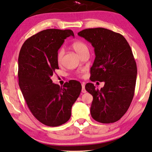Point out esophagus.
<instances>
[{
  "mask_svg": "<svg viewBox=\"0 0 152 152\" xmlns=\"http://www.w3.org/2000/svg\"><path fill=\"white\" fill-rule=\"evenodd\" d=\"M81 86H82V90H81L82 93H85L86 92H87V91H86V89H85V84H82Z\"/></svg>",
  "mask_w": 152,
  "mask_h": 152,
  "instance_id": "34e87169",
  "label": "esophagus"
}]
</instances>
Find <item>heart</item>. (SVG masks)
<instances>
[{
  "label": "heart",
  "mask_w": 152,
  "mask_h": 152,
  "mask_svg": "<svg viewBox=\"0 0 152 152\" xmlns=\"http://www.w3.org/2000/svg\"><path fill=\"white\" fill-rule=\"evenodd\" d=\"M71 47L73 48V49L75 50L79 56H81L85 51L88 50L87 45H86L84 42L79 40L74 42L73 44H71ZM64 55V50L63 49V48H61V49H60L58 51V53H57V61H58V63L61 62ZM79 75H81V72H79Z\"/></svg>",
  "instance_id": "heart-1"
}]
</instances>
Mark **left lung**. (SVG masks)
Listing matches in <instances>:
<instances>
[{
	"mask_svg": "<svg viewBox=\"0 0 152 152\" xmlns=\"http://www.w3.org/2000/svg\"><path fill=\"white\" fill-rule=\"evenodd\" d=\"M78 35L94 48L91 81L104 82L101 90L91 83L85 85L93 97L91 116L104 124L115 122L126 113L135 91L137 66L131 48L121 34L106 28L85 29Z\"/></svg>",
	"mask_w": 152,
	"mask_h": 152,
	"instance_id": "left-lung-1",
	"label": "left lung"
}]
</instances>
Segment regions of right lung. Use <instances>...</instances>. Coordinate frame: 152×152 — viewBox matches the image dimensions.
Segmentation results:
<instances>
[{"label": "right lung", "mask_w": 152, "mask_h": 152, "mask_svg": "<svg viewBox=\"0 0 152 152\" xmlns=\"http://www.w3.org/2000/svg\"><path fill=\"white\" fill-rule=\"evenodd\" d=\"M74 34L71 30L47 29L25 41L18 56L19 86L34 117L48 126L65 124L71 107L81 91L79 81L71 80L62 87L51 77L59 69L57 53L64 39Z\"/></svg>", "instance_id": "1"}]
</instances>
